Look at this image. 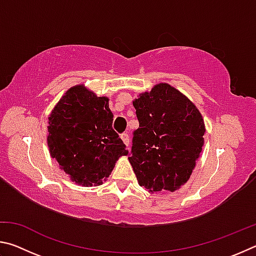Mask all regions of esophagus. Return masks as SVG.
Returning a JSON list of instances; mask_svg holds the SVG:
<instances>
[{"mask_svg":"<svg viewBox=\"0 0 256 256\" xmlns=\"http://www.w3.org/2000/svg\"><path fill=\"white\" fill-rule=\"evenodd\" d=\"M120 138H122V141L124 142L125 146H128L130 138H128V133H122V134H120Z\"/></svg>","mask_w":256,"mask_h":256,"instance_id":"obj_1","label":"esophagus"}]
</instances>
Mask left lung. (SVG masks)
I'll return each mask as SVG.
<instances>
[{
  "label": "left lung",
  "instance_id": "8db88e82",
  "mask_svg": "<svg viewBox=\"0 0 256 256\" xmlns=\"http://www.w3.org/2000/svg\"><path fill=\"white\" fill-rule=\"evenodd\" d=\"M138 128L128 160L138 185L174 192L188 180L203 146L204 122L178 90L159 84L133 102Z\"/></svg>",
  "mask_w": 256,
  "mask_h": 256
}]
</instances>
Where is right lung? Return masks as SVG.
Wrapping results in <instances>:
<instances>
[{
  "label": "right lung",
  "mask_w": 256,
  "mask_h": 256,
  "mask_svg": "<svg viewBox=\"0 0 256 256\" xmlns=\"http://www.w3.org/2000/svg\"><path fill=\"white\" fill-rule=\"evenodd\" d=\"M112 124L108 98L84 86H73L60 99L48 118L47 142L50 156L73 182L102 184L116 160L128 154Z\"/></svg>",
  "instance_id": "obj_1"
}]
</instances>
